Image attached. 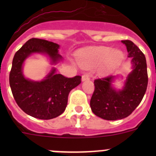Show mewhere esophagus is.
Listing matches in <instances>:
<instances>
[{
    "instance_id": "34e87169",
    "label": "esophagus",
    "mask_w": 156,
    "mask_h": 156,
    "mask_svg": "<svg viewBox=\"0 0 156 156\" xmlns=\"http://www.w3.org/2000/svg\"><path fill=\"white\" fill-rule=\"evenodd\" d=\"M81 79H82V81H85V80L90 79L89 75H87V74H84V75H83L82 77H81Z\"/></svg>"
}]
</instances>
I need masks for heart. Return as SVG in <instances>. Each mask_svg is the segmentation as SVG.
I'll return each mask as SVG.
<instances>
[{"mask_svg":"<svg viewBox=\"0 0 156 156\" xmlns=\"http://www.w3.org/2000/svg\"><path fill=\"white\" fill-rule=\"evenodd\" d=\"M77 58L84 67H91L103 61V68L108 71L122 62L124 54L121 50H112L108 47H93L80 50Z\"/></svg>","mask_w":156,"mask_h":156,"instance_id":"1","label":"heart"}]
</instances>
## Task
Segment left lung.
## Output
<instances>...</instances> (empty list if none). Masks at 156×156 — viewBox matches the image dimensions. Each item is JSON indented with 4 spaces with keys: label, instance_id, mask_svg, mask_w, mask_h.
<instances>
[{
    "label": "left lung",
    "instance_id": "obj_1",
    "mask_svg": "<svg viewBox=\"0 0 156 156\" xmlns=\"http://www.w3.org/2000/svg\"><path fill=\"white\" fill-rule=\"evenodd\" d=\"M133 69L125 87L116 90L112 87V75L94 80V91L90 99L91 110L105 120L115 121L130 115L142 101L147 88L148 74L146 57L131 41L124 40Z\"/></svg>",
    "mask_w": 156,
    "mask_h": 156
}]
</instances>
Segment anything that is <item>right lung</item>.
I'll return each mask as SVG.
<instances>
[{
  "label": "right lung",
  "mask_w": 156,
  "mask_h": 156,
  "mask_svg": "<svg viewBox=\"0 0 156 156\" xmlns=\"http://www.w3.org/2000/svg\"><path fill=\"white\" fill-rule=\"evenodd\" d=\"M59 48L53 42L31 38L15 53L12 59L9 77L12 96L24 112L36 119L48 120L60 115L66 108L71 90L81 82V76L67 78L55 73V69L41 81H33L23 76V64L30 54L47 53L53 62H56L61 59Z\"/></svg>",
  "instance_id": "obj_1"
}]
</instances>
